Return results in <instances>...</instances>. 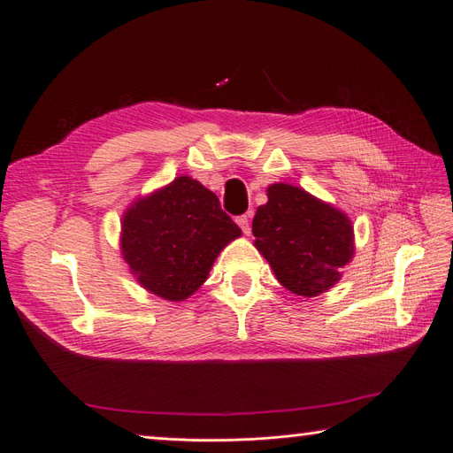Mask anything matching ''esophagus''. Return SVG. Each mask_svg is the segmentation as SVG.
Returning a JSON list of instances; mask_svg holds the SVG:
<instances>
[{"mask_svg": "<svg viewBox=\"0 0 453 453\" xmlns=\"http://www.w3.org/2000/svg\"><path fill=\"white\" fill-rule=\"evenodd\" d=\"M236 223H238V226L242 228V232H243V234H250V232H251V223H250V215H240V217L236 219Z\"/></svg>", "mask_w": 453, "mask_h": 453, "instance_id": "esophagus-1", "label": "esophagus"}]
</instances>
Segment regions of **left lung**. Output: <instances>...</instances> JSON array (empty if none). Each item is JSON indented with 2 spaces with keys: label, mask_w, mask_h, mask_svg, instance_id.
Returning <instances> with one entry per match:
<instances>
[{
  "label": "left lung",
  "mask_w": 453,
  "mask_h": 453,
  "mask_svg": "<svg viewBox=\"0 0 453 453\" xmlns=\"http://www.w3.org/2000/svg\"><path fill=\"white\" fill-rule=\"evenodd\" d=\"M253 236L280 283L298 296L331 289L353 257L349 219L285 183L268 187V202L253 219Z\"/></svg>",
  "instance_id": "1"
}]
</instances>
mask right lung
<instances>
[{"label": "right lung", "mask_w": 453, "mask_h": 453, "mask_svg": "<svg viewBox=\"0 0 453 453\" xmlns=\"http://www.w3.org/2000/svg\"><path fill=\"white\" fill-rule=\"evenodd\" d=\"M240 234L211 190L181 175L125 213L120 245L145 289L177 303L198 289L217 255Z\"/></svg>", "instance_id": "obj_1"}]
</instances>
